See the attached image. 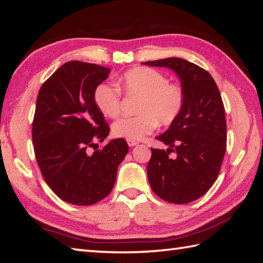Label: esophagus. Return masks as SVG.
I'll list each match as a JSON object with an SVG mask.
<instances>
[{
	"label": "esophagus",
	"instance_id": "1",
	"mask_svg": "<svg viewBox=\"0 0 263 263\" xmlns=\"http://www.w3.org/2000/svg\"><path fill=\"white\" fill-rule=\"evenodd\" d=\"M127 144H128V147H135V146H137L138 144V142L137 141H131V140H127Z\"/></svg>",
	"mask_w": 263,
	"mask_h": 263
}]
</instances>
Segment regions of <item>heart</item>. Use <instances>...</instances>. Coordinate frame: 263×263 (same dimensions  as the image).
<instances>
[{
	"mask_svg": "<svg viewBox=\"0 0 263 263\" xmlns=\"http://www.w3.org/2000/svg\"><path fill=\"white\" fill-rule=\"evenodd\" d=\"M120 85L124 91L139 96L137 116L117 120L111 131L117 138L141 140L152 133L157 124L168 125L180 115L184 105L181 87L170 83L167 77L152 68H135L121 77ZM97 108L106 117L114 119L120 114L121 92L116 87L102 83L93 93Z\"/></svg>",
	"mask_w": 263,
	"mask_h": 263,
	"instance_id": "heart-1",
	"label": "heart"
}]
</instances>
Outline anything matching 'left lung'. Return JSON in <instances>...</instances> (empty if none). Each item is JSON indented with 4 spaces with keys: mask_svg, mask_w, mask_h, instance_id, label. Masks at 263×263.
Wrapping results in <instances>:
<instances>
[{
    "mask_svg": "<svg viewBox=\"0 0 263 263\" xmlns=\"http://www.w3.org/2000/svg\"><path fill=\"white\" fill-rule=\"evenodd\" d=\"M143 64L175 71L184 92L180 115L156 138L170 148H152L147 166L150 186L167 202H192L215 183L226 153L227 126L219 89L208 71L186 60L168 58Z\"/></svg>",
    "mask_w": 263,
    "mask_h": 263,
    "instance_id": "obj_1",
    "label": "left lung"
}]
</instances>
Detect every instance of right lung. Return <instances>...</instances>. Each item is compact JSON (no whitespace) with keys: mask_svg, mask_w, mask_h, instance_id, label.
<instances>
[{"mask_svg":"<svg viewBox=\"0 0 263 263\" xmlns=\"http://www.w3.org/2000/svg\"><path fill=\"white\" fill-rule=\"evenodd\" d=\"M109 72L105 66L70 61L43 83L37 96L32 121L37 164L53 192L76 205L107 197L128 152L122 138L102 149L96 143L107 138L109 126L93 93Z\"/></svg>","mask_w":263,"mask_h":263,"instance_id":"right-lung-1","label":"right lung"}]
</instances>
